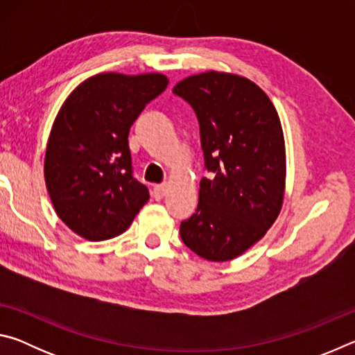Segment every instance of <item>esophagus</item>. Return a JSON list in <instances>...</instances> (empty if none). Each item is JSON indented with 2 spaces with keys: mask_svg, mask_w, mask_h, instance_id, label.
I'll list each match as a JSON object with an SVG mask.
<instances>
[{
  "mask_svg": "<svg viewBox=\"0 0 355 355\" xmlns=\"http://www.w3.org/2000/svg\"><path fill=\"white\" fill-rule=\"evenodd\" d=\"M166 191H167V184H156L153 188V196L156 200L163 199V197L166 196Z\"/></svg>",
  "mask_w": 355,
  "mask_h": 355,
  "instance_id": "obj_1",
  "label": "esophagus"
}]
</instances>
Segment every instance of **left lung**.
<instances>
[{
	"label": "left lung",
	"instance_id": "obj_1",
	"mask_svg": "<svg viewBox=\"0 0 355 355\" xmlns=\"http://www.w3.org/2000/svg\"><path fill=\"white\" fill-rule=\"evenodd\" d=\"M194 107L209 178L200 180L196 213L180 225L188 248L228 261L266 235L285 197L286 152L277 110L254 81L203 71L173 87Z\"/></svg>",
	"mask_w": 355,
	"mask_h": 355
}]
</instances>
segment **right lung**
<instances>
[{
    "instance_id": "add662e5",
    "label": "right lung",
    "mask_w": 355,
    "mask_h": 355,
    "mask_svg": "<svg viewBox=\"0 0 355 355\" xmlns=\"http://www.w3.org/2000/svg\"><path fill=\"white\" fill-rule=\"evenodd\" d=\"M169 84L163 73L94 75L70 92L53 122L45 184L55 211L89 241L123 233L150 199L131 173L128 133Z\"/></svg>"
}]
</instances>
